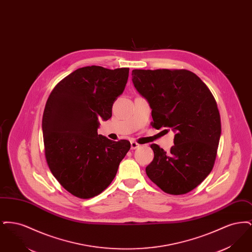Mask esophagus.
I'll return each instance as SVG.
<instances>
[{
	"mask_svg": "<svg viewBox=\"0 0 252 252\" xmlns=\"http://www.w3.org/2000/svg\"><path fill=\"white\" fill-rule=\"evenodd\" d=\"M130 145H131V149H136V148L140 147V144H137L136 142H131Z\"/></svg>",
	"mask_w": 252,
	"mask_h": 252,
	"instance_id": "obj_1",
	"label": "esophagus"
}]
</instances>
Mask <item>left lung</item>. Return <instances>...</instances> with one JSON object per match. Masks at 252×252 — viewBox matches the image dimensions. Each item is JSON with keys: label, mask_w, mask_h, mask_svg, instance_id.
<instances>
[{"label": "left lung", "mask_w": 252, "mask_h": 252, "mask_svg": "<svg viewBox=\"0 0 252 252\" xmlns=\"http://www.w3.org/2000/svg\"><path fill=\"white\" fill-rule=\"evenodd\" d=\"M132 82L152 109V126L175 133L169 152L150 145L154 159L145 168L146 175L167 193L192 191L216 160L221 122L215 97L187 70H133Z\"/></svg>", "instance_id": "8db88e82"}]
</instances>
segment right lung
I'll list each match as a JSON object with an SVG mask.
<instances>
[{"mask_svg": "<svg viewBox=\"0 0 252 252\" xmlns=\"http://www.w3.org/2000/svg\"><path fill=\"white\" fill-rule=\"evenodd\" d=\"M128 73L129 68H79L49 96L42 118L46 160L54 177L74 196L86 199L103 192L130 149L126 140L114 142L97 133L99 120L111 117Z\"/></svg>", "mask_w": 252, "mask_h": 252, "instance_id": "add662e5", "label": "right lung"}]
</instances>
